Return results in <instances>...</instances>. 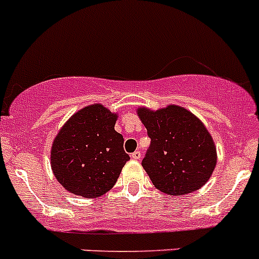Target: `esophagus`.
<instances>
[{"label":"esophagus","instance_id":"esophagus-1","mask_svg":"<svg viewBox=\"0 0 259 259\" xmlns=\"http://www.w3.org/2000/svg\"><path fill=\"white\" fill-rule=\"evenodd\" d=\"M132 158L134 159V160H139L140 158H142V153H140L139 150H137V151H134V153L132 154Z\"/></svg>","mask_w":259,"mask_h":259}]
</instances>
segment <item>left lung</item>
Returning <instances> with one entry per match:
<instances>
[{"label": "left lung", "instance_id": "1", "mask_svg": "<svg viewBox=\"0 0 259 259\" xmlns=\"http://www.w3.org/2000/svg\"><path fill=\"white\" fill-rule=\"evenodd\" d=\"M138 114L150 138L142 165L155 188L183 195L203 187L215 168L217 151L202 121L176 105Z\"/></svg>", "mask_w": 259, "mask_h": 259}]
</instances>
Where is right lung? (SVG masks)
<instances>
[{
	"label": "right lung",
	"instance_id": "1",
	"mask_svg": "<svg viewBox=\"0 0 259 259\" xmlns=\"http://www.w3.org/2000/svg\"><path fill=\"white\" fill-rule=\"evenodd\" d=\"M115 122L116 115L98 104L77 111L62 126L52 144L51 166L65 189L95 198L114 187L130 159Z\"/></svg>",
	"mask_w": 259,
	"mask_h": 259
}]
</instances>
